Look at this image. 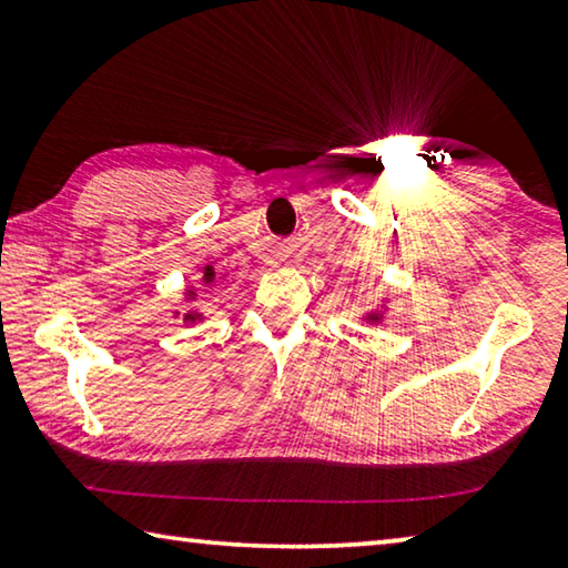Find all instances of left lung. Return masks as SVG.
<instances>
[{
	"label": "left lung",
	"mask_w": 568,
	"mask_h": 568,
	"mask_svg": "<svg viewBox=\"0 0 568 568\" xmlns=\"http://www.w3.org/2000/svg\"><path fill=\"white\" fill-rule=\"evenodd\" d=\"M388 303H390V297H383V301L376 307H371V311L361 313V323H365V325L383 323V318H386V313H388Z\"/></svg>",
	"instance_id": "8db88e82"
}]
</instances>
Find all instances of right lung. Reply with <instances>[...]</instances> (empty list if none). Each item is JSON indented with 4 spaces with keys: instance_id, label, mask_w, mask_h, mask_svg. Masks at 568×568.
I'll return each instance as SVG.
<instances>
[{
    "instance_id": "obj_1",
    "label": "right lung",
    "mask_w": 568,
    "mask_h": 568,
    "mask_svg": "<svg viewBox=\"0 0 568 568\" xmlns=\"http://www.w3.org/2000/svg\"><path fill=\"white\" fill-rule=\"evenodd\" d=\"M230 281H233V277H230L227 273H217L213 265H205L203 275H200V281L187 285L185 291H182V303H185V311H182V313L175 311L172 315H175V318H182V323H185V325L203 323L205 311H203V305H197V297L203 293L215 291V287H223Z\"/></svg>"
}]
</instances>
